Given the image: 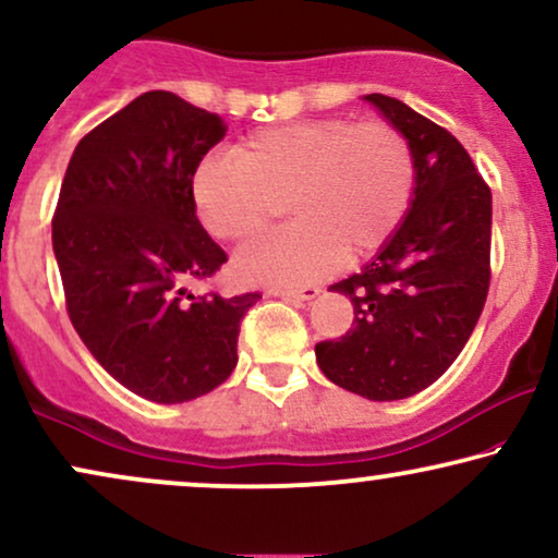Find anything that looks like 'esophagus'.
I'll return each instance as SVG.
<instances>
[{
    "label": "esophagus",
    "mask_w": 558,
    "mask_h": 558,
    "mask_svg": "<svg viewBox=\"0 0 558 558\" xmlns=\"http://www.w3.org/2000/svg\"><path fill=\"white\" fill-rule=\"evenodd\" d=\"M275 295H283V299H299V301H312L322 293V288L316 286H301V288H272Z\"/></svg>",
    "instance_id": "1"
}]
</instances>
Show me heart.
Wrapping results in <instances>:
<instances>
[{
	"mask_svg": "<svg viewBox=\"0 0 558 558\" xmlns=\"http://www.w3.org/2000/svg\"><path fill=\"white\" fill-rule=\"evenodd\" d=\"M417 193L412 144L386 121L319 118L257 131L234 157L210 154L193 178L197 216L216 239H257L288 208L295 221L236 257L259 283H301L380 250Z\"/></svg>",
	"mask_w": 558,
	"mask_h": 558,
	"instance_id": "1",
	"label": "heart"
}]
</instances>
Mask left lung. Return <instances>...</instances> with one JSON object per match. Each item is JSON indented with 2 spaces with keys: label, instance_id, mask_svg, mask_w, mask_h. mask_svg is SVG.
Returning a JSON list of instances; mask_svg holds the SVG:
<instances>
[{
  "label": "left lung",
  "instance_id": "1",
  "mask_svg": "<svg viewBox=\"0 0 558 558\" xmlns=\"http://www.w3.org/2000/svg\"><path fill=\"white\" fill-rule=\"evenodd\" d=\"M417 161V193L397 234L331 286L350 295L355 322L316 344L331 384L373 401L407 399L450 368L489 293L492 190L461 141L397 97L373 92Z\"/></svg>",
  "mask_w": 558,
  "mask_h": 558
}]
</instances>
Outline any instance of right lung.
Returning <instances> with one entry per match:
<instances>
[{
	"mask_svg": "<svg viewBox=\"0 0 558 558\" xmlns=\"http://www.w3.org/2000/svg\"><path fill=\"white\" fill-rule=\"evenodd\" d=\"M223 136L216 112L144 92L76 144L61 182L53 255L69 319L118 384L157 404L221 386L239 324L263 299L185 288L227 263L193 197L195 169Z\"/></svg>",
	"mask_w": 558,
	"mask_h": 558,
	"instance_id": "obj_1",
	"label": "right lung"
}]
</instances>
